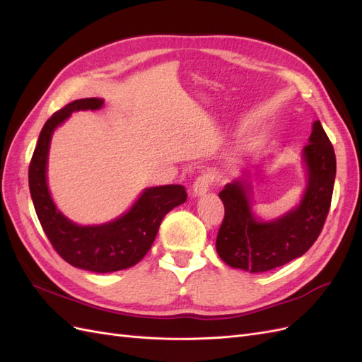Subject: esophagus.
Returning <instances> with one entry per match:
<instances>
[{
  "label": "esophagus",
  "mask_w": 362,
  "mask_h": 362,
  "mask_svg": "<svg viewBox=\"0 0 362 362\" xmlns=\"http://www.w3.org/2000/svg\"><path fill=\"white\" fill-rule=\"evenodd\" d=\"M214 180H216V174L214 173H209V171L202 173L199 177L194 180V183H192L194 196H205L211 185L214 183Z\"/></svg>",
  "instance_id": "34e87169"
}]
</instances>
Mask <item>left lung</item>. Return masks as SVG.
Segmentation results:
<instances>
[{
  "label": "left lung",
  "instance_id": "obj_1",
  "mask_svg": "<svg viewBox=\"0 0 362 362\" xmlns=\"http://www.w3.org/2000/svg\"><path fill=\"white\" fill-rule=\"evenodd\" d=\"M303 159L308 187L300 205L272 221L255 218L249 185L235 180L218 192L225 205L216 249L230 267L267 272L301 257L317 242L327 218L337 174L335 151L320 120H315Z\"/></svg>",
  "mask_w": 362,
  "mask_h": 362
}]
</instances>
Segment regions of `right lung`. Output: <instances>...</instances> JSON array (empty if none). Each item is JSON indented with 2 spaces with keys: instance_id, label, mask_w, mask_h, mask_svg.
<instances>
[{
  "instance_id": "add662e5",
  "label": "right lung",
  "mask_w": 362,
  "mask_h": 362,
  "mask_svg": "<svg viewBox=\"0 0 362 362\" xmlns=\"http://www.w3.org/2000/svg\"><path fill=\"white\" fill-rule=\"evenodd\" d=\"M104 100L78 99L61 108L42 127L29 166V188L33 206L54 251L71 266L90 272H116L139 263L150 251L157 230L168 212L187 202L182 185L146 188L128 212L99 226H79L64 217L50 197L47 156L54 128L73 111L99 110Z\"/></svg>"
}]
</instances>
